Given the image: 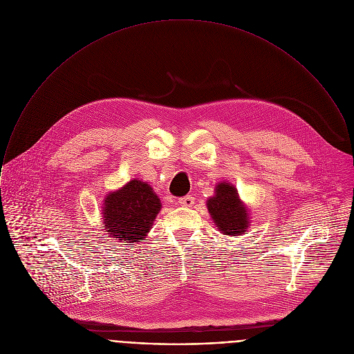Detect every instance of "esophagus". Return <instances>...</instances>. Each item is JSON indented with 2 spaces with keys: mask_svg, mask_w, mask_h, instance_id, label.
Listing matches in <instances>:
<instances>
[{
  "mask_svg": "<svg viewBox=\"0 0 354 354\" xmlns=\"http://www.w3.org/2000/svg\"><path fill=\"white\" fill-rule=\"evenodd\" d=\"M195 203V198H192L191 195L188 196H184V198H180L178 199V205L183 206V207H192Z\"/></svg>",
  "mask_w": 354,
  "mask_h": 354,
  "instance_id": "esophagus-1",
  "label": "esophagus"
}]
</instances>
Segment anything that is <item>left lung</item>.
Segmentation results:
<instances>
[{"label": "left lung", "mask_w": 354, "mask_h": 354, "mask_svg": "<svg viewBox=\"0 0 354 354\" xmlns=\"http://www.w3.org/2000/svg\"><path fill=\"white\" fill-rule=\"evenodd\" d=\"M216 228L227 236H241L250 228V210L240 199L235 185L221 181L214 187V195L206 202Z\"/></svg>", "instance_id": "left-lung-1"}]
</instances>
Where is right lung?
I'll list each match as a JSON object with an SVG mask.
<instances>
[{
    "instance_id": "1",
    "label": "right lung",
    "mask_w": 354,
    "mask_h": 354,
    "mask_svg": "<svg viewBox=\"0 0 354 354\" xmlns=\"http://www.w3.org/2000/svg\"><path fill=\"white\" fill-rule=\"evenodd\" d=\"M160 209L162 203L153 188L133 178L106 195L102 206L104 232L113 240L138 244L147 240Z\"/></svg>"
}]
</instances>
